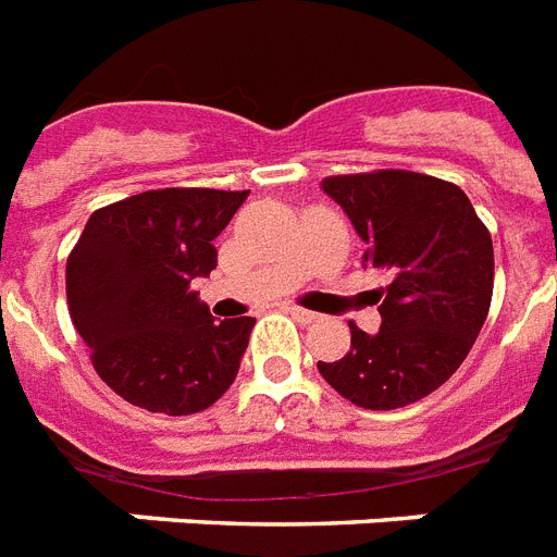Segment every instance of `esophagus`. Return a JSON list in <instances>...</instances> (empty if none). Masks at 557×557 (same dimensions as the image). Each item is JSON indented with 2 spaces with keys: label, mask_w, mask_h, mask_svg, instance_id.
<instances>
[{
  "label": "esophagus",
  "mask_w": 557,
  "mask_h": 557,
  "mask_svg": "<svg viewBox=\"0 0 557 557\" xmlns=\"http://www.w3.org/2000/svg\"><path fill=\"white\" fill-rule=\"evenodd\" d=\"M287 313H290L299 324L319 322V313H313V310H305V307H287Z\"/></svg>",
  "instance_id": "1"
}]
</instances>
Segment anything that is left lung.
<instances>
[{
    "label": "left lung",
    "instance_id": "left-lung-1",
    "mask_svg": "<svg viewBox=\"0 0 557 557\" xmlns=\"http://www.w3.org/2000/svg\"><path fill=\"white\" fill-rule=\"evenodd\" d=\"M322 189L368 244L364 264L388 275L380 333L350 322V350L319 362L327 385L368 411L429 397L469 356L495 287L486 224L457 184L408 169L331 175Z\"/></svg>",
    "mask_w": 557,
    "mask_h": 557
}]
</instances>
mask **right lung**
I'll return each instance as SVG.
<instances>
[{"label": "right lung", "instance_id": "obj_1", "mask_svg": "<svg viewBox=\"0 0 557 557\" xmlns=\"http://www.w3.org/2000/svg\"><path fill=\"white\" fill-rule=\"evenodd\" d=\"M250 189L169 186L97 209L65 264L71 322L100 380L126 403L198 413L235 382L256 319L215 322L193 278Z\"/></svg>", "mask_w": 557, "mask_h": 557}]
</instances>
